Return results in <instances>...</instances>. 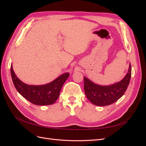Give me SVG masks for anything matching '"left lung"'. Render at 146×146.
Here are the masks:
<instances>
[{
    "label": "left lung",
    "instance_id": "1",
    "mask_svg": "<svg viewBox=\"0 0 146 146\" xmlns=\"http://www.w3.org/2000/svg\"><path fill=\"white\" fill-rule=\"evenodd\" d=\"M131 68H129L125 76L120 82L110 85H100L84 77V90L91 102L99 107L111 105L124 94L131 78Z\"/></svg>",
    "mask_w": 146,
    "mask_h": 146
}]
</instances>
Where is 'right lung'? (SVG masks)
Returning <instances> with one entry per match:
<instances>
[{
	"label": "right lung",
	"instance_id": "add662e5",
	"mask_svg": "<svg viewBox=\"0 0 146 146\" xmlns=\"http://www.w3.org/2000/svg\"><path fill=\"white\" fill-rule=\"evenodd\" d=\"M11 75L16 90L24 98L35 105H48L55 102L60 96L63 84L69 76V73L61 75L55 80L42 85H29L20 80L11 65Z\"/></svg>",
	"mask_w": 146,
	"mask_h": 146
}]
</instances>
